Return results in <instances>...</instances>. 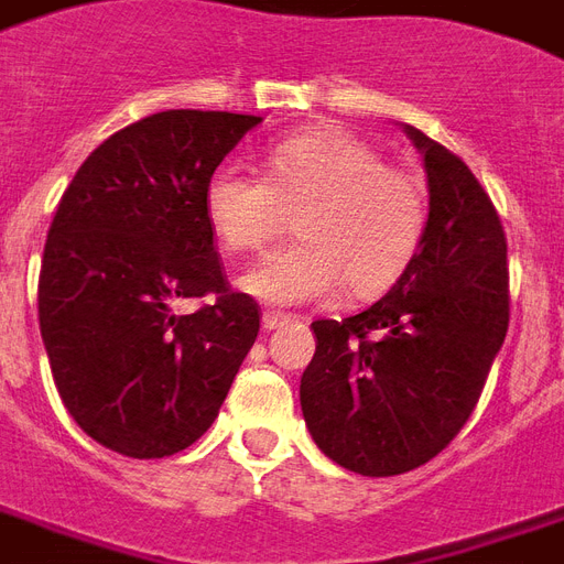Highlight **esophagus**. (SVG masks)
Listing matches in <instances>:
<instances>
[{
  "mask_svg": "<svg viewBox=\"0 0 564 564\" xmlns=\"http://www.w3.org/2000/svg\"><path fill=\"white\" fill-rule=\"evenodd\" d=\"M290 319H293V316L281 314V311H265V314H262V328H265V332H274V328H281V325H286Z\"/></svg>",
  "mask_w": 564,
  "mask_h": 564,
  "instance_id": "obj_1",
  "label": "esophagus"
}]
</instances>
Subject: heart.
Instances as JSON below:
<instances>
[{"label": "heart", "mask_w": 564, "mask_h": 564, "mask_svg": "<svg viewBox=\"0 0 564 564\" xmlns=\"http://www.w3.org/2000/svg\"><path fill=\"white\" fill-rule=\"evenodd\" d=\"M265 178L227 161L208 176L203 208L232 253H253L286 232L299 241L262 257L241 290L269 304L323 302L346 283L356 299L386 293L419 250L427 197L403 166L386 164L365 137L323 124L283 137Z\"/></svg>", "instance_id": "heart-1"}]
</instances>
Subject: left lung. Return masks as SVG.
I'll return each mask as SVG.
<instances>
[{"label":"left lung","instance_id":"obj_1","mask_svg":"<svg viewBox=\"0 0 564 564\" xmlns=\"http://www.w3.org/2000/svg\"><path fill=\"white\" fill-rule=\"evenodd\" d=\"M427 173L419 250L377 304L316 319L302 377L314 442L370 478L433 460L473 415L508 332V241L499 212L460 158L406 128Z\"/></svg>","mask_w":564,"mask_h":564}]
</instances>
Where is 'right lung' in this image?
Listing matches in <instances>:
<instances>
[{
	"mask_svg": "<svg viewBox=\"0 0 564 564\" xmlns=\"http://www.w3.org/2000/svg\"><path fill=\"white\" fill-rule=\"evenodd\" d=\"M260 116L166 110L83 161L50 224L37 323L53 382L83 433L124 457L176 454L218 419L260 335L232 293L203 194ZM178 297H208L176 315Z\"/></svg>",
	"mask_w": 564,
	"mask_h": 564,
	"instance_id": "1",
	"label": "right lung"
}]
</instances>
